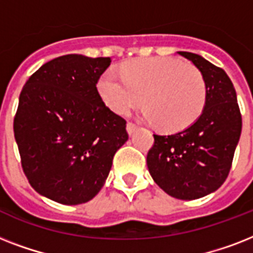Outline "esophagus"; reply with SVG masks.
<instances>
[{
    "label": "esophagus",
    "instance_id": "1",
    "mask_svg": "<svg viewBox=\"0 0 253 253\" xmlns=\"http://www.w3.org/2000/svg\"><path fill=\"white\" fill-rule=\"evenodd\" d=\"M127 132H128V134H132V132H134L135 130H136V128H138V126H136V125H134V123H131V122H128L127 123Z\"/></svg>",
    "mask_w": 253,
    "mask_h": 253
}]
</instances>
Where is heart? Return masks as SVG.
Returning a JSON list of instances; mask_svg holds the SVG:
<instances>
[{
    "label": "heart",
    "instance_id": "1",
    "mask_svg": "<svg viewBox=\"0 0 253 253\" xmlns=\"http://www.w3.org/2000/svg\"><path fill=\"white\" fill-rule=\"evenodd\" d=\"M119 75L109 69L99 77L98 91L117 114L127 115L142 101V117L167 131L188 127L198 118L206 101L202 73L173 57L126 61Z\"/></svg>",
    "mask_w": 253,
    "mask_h": 253
}]
</instances>
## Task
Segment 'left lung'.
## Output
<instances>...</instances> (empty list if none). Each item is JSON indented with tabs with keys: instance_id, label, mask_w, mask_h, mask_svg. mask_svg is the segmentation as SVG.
<instances>
[{
	"instance_id": "1",
	"label": "left lung",
	"mask_w": 253,
	"mask_h": 253,
	"mask_svg": "<svg viewBox=\"0 0 253 253\" xmlns=\"http://www.w3.org/2000/svg\"><path fill=\"white\" fill-rule=\"evenodd\" d=\"M177 53L202 73L206 85L204 110L185 130L155 134L147 167L167 194L197 200L215 192L227 178L242 134V115L235 87L223 69L197 53Z\"/></svg>"
}]
</instances>
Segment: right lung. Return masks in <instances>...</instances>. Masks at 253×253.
<instances>
[{"instance_id": "1", "label": "right lung", "mask_w": 253, "mask_h": 253, "mask_svg": "<svg viewBox=\"0 0 253 253\" xmlns=\"http://www.w3.org/2000/svg\"><path fill=\"white\" fill-rule=\"evenodd\" d=\"M110 57L64 55L26 81L14 118L22 168L41 196L63 205L90 201L105 184L126 121L103 103L97 83Z\"/></svg>"}]
</instances>
